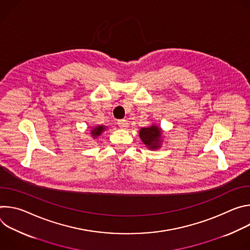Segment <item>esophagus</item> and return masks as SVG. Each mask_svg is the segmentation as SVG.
<instances>
[{
	"instance_id": "obj_1",
	"label": "esophagus",
	"mask_w": 250,
	"mask_h": 250,
	"mask_svg": "<svg viewBox=\"0 0 250 250\" xmlns=\"http://www.w3.org/2000/svg\"><path fill=\"white\" fill-rule=\"evenodd\" d=\"M118 125H119V126H120L121 128H124V129H125V128L128 126V123H127L126 120H120V121L118 122Z\"/></svg>"
}]
</instances>
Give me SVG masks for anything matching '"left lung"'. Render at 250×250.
<instances>
[{
	"mask_svg": "<svg viewBox=\"0 0 250 250\" xmlns=\"http://www.w3.org/2000/svg\"><path fill=\"white\" fill-rule=\"evenodd\" d=\"M139 137L146 147L155 150L160 148L162 146L163 130L155 124H152L150 126L141 127L139 129Z\"/></svg>",
	"mask_w": 250,
	"mask_h": 250,
	"instance_id": "1",
	"label": "left lung"
}]
</instances>
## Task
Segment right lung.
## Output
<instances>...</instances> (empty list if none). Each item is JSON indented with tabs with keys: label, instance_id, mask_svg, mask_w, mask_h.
Wrapping results in <instances>:
<instances>
[{
	"label": "right lung",
	"instance_id": "add662e5",
	"mask_svg": "<svg viewBox=\"0 0 250 250\" xmlns=\"http://www.w3.org/2000/svg\"><path fill=\"white\" fill-rule=\"evenodd\" d=\"M105 127H106V126H104V125H97V126H95V127L93 126L92 129L90 130L91 136H92L93 138H98V137L102 134V132L104 131Z\"/></svg>",
	"mask_w": 250,
	"mask_h": 250
}]
</instances>
